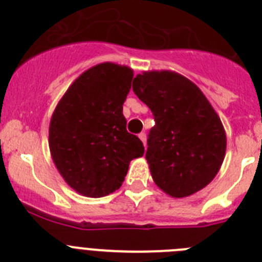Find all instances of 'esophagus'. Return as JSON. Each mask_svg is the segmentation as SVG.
Instances as JSON below:
<instances>
[{"label":"esophagus","instance_id":"esophagus-1","mask_svg":"<svg viewBox=\"0 0 262 262\" xmlns=\"http://www.w3.org/2000/svg\"><path fill=\"white\" fill-rule=\"evenodd\" d=\"M139 139L142 140L143 144L145 145V140H147V135H145V133H142V134H139Z\"/></svg>","mask_w":262,"mask_h":262}]
</instances>
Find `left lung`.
Returning <instances> with one entry per match:
<instances>
[{
	"instance_id": "obj_1",
	"label": "left lung",
	"mask_w": 262,
	"mask_h": 262,
	"mask_svg": "<svg viewBox=\"0 0 262 262\" xmlns=\"http://www.w3.org/2000/svg\"><path fill=\"white\" fill-rule=\"evenodd\" d=\"M133 89L151 108L155 124L145 159L155 184L173 198L200 191L217 174L226 156L222 120L205 94L173 71H148Z\"/></svg>"
}]
</instances>
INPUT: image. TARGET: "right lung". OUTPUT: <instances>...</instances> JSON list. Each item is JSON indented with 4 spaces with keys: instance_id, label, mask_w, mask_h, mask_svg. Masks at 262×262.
Wrapping results in <instances>:
<instances>
[{
    "instance_id": "1",
    "label": "right lung",
    "mask_w": 262,
    "mask_h": 262,
    "mask_svg": "<svg viewBox=\"0 0 262 262\" xmlns=\"http://www.w3.org/2000/svg\"><path fill=\"white\" fill-rule=\"evenodd\" d=\"M134 71L102 62L81 73L55 107L48 145L64 181L78 194L99 198L122 186L129 161L144 155L127 133L123 103Z\"/></svg>"
}]
</instances>
